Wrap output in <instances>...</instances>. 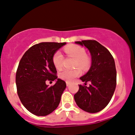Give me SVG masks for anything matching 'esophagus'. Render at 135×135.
Listing matches in <instances>:
<instances>
[{"mask_svg":"<svg viewBox=\"0 0 135 135\" xmlns=\"http://www.w3.org/2000/svg\"><path fill=\"white\" fill-rule=\"evenodd\" d=\"M70 84H71V83H69V82H66V85H67V86H69Z\"/></svg>","mask_w":135,"mask_h":135,"instance_id":"obj_1","label":"esophagus"}]
</instances>
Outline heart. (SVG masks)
Here are the masks:
<instances>
[{"mask_svg":"<svg viewBox=\"0 0 135 135\" xmlns=\"http://www.w3.org/2000/svg\"><path fill=\"white\" fill-rule=\"evenodd\" d=\"M64 52L68 56L76 59L74 67L80 68L83 69H86L89 68L90 60L86 56V51L83 47L78 45H69L64 48ZM64 56L60 51H56L52 56V62L54 66L57 69H60L62 66ZM81 71L79 68H76L73 70L63 69L59 74V76L62 80L67 82H71L74 79L80 76Z\"/></svg>","mask_w":135,"mask_h":135,"instance_id":"heart-1","label":"heart"}]
</instances>
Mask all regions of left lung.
<instances>
[{"instance_id": "1", "label": "left lung", "mask_w": 135, "mask_h": 135, "mask_svg": "<svg viewBox=\"0 0 135 135\" xmlns=\"http://www.w3.org/2000/svg\"><path fill=\"white\" fill-rule=\"evenodd\" d=\"M89 50L92 64L89 71L80 78L85 85L79 89L74 97L76 104L89 113H97L104 109L110 102L117 85V71L114 59L109 51L95 40L76 41Z\"/></svg>"}]
</instances>
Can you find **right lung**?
<instances>
[{"mask_svg":"<svg viewBox=\"0 0 135 135\" xmlns=\"http://www.w3.org/2000/svg\"><path fill=\"white\" fill-rule=\"evenodd\" d=\"M66 44L42 42L30 47L20 59L15 80L17 94L22 104L33 114L46 116L59 105L66 84L57 79L52 56ZM47 80L57 81L48 87L46 84Z\"/></svg>","mask_w":135,"mask_h":135,"instance_id":"1","label":"right lung"}]
</instances>
